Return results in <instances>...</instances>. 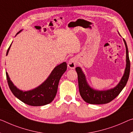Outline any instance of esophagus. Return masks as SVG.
<instances>
[{
  "mask_svg": "<svg viewBox=\"0 0 133 133\" xmlns=\"http://www.w3.org/2000/svg\"><path fill=\"white\" fill-rule=\"evenodd\" d=\"M77 58L75 57H72L69 60L68 63H67V66H68V67L70 69H74L75 68L76 66L77 65Z\"/></svg>",
  "mask_w": 133,
  "mask_h": 133,
  "instance_id": "esophagus-1",
  "label": "esophagus"
}]
</instances>
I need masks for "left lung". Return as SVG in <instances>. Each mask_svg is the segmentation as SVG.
Returning <instances> with one entry per match:
<instances>
[{
	"label": "left lung",
	"mask_w": 133,
	"mask_h": 133,
	"mask_svg": "<svg viewBox=\"0 0 133 133\" xmlns=\"http://www.w3.org/2000/svg\"><path fill=\"white\" fill-rule=\"evenodd\" d=\"M126 49V66L124 75L119 83L114 88L107 90H96L90 87L86 80V76L81 67H77L76 71L77 73L78 85L81 96L86 102L90 104H105L110 102L119 94L125 87L129 78L130 62L128 56L127 43L123 39Z\"/></svg>",
	"instance_id": "left-lung-1"
}]
</instances>
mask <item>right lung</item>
I'll list each match as a JSON object with an SVG mask.
<instances>
[{"instance_id": "add662e5", "label": "right lung", "mask_w": 133, "mask_h": 133, "mask_svg": "<svg viewBox=\"0 0 133 133\" xmlns=\"http://www.w3.org/2000/svg\"><path fill=\"white\" fill-rule=\"evenodd\" d=\"M21 31L22 30L18 32L16 35ZM12 43L8 49L6 56H8ZM66 70V62H63L57 65L54 67L47 79L43 83L34 89L29 90H22L18 89L15 85H14L13 82L10 81L7 72H6V75L8 85L15 96L27 105L38 107L48 104L53 101L57 92L60 78Z\"/></svg>"}]
</instances>
